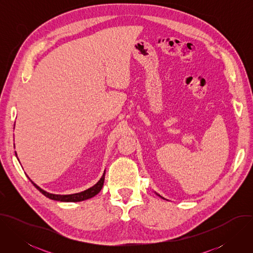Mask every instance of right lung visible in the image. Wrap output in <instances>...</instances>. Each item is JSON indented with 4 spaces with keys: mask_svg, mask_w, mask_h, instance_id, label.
<instances>
[{
    "mask_svg": "<svg viewBox=\"0 0 253 253\" xmlns=\"http://www.w3.org/2000/svg\"><path fill=\"white\" fill-rule=\"evenodd\" d=\"M104 180H105V172L103 173V176L101 177V179L99 180V181L94 185L92 186L91 188L85 190V191H82L80 193H75V194H70V195H58V194H52V193H49L43 189H41L38 185H36L32 180L31 182L33 183V185L37 188L42 194H44L46 197L50 198V199H53V200H57V201H63V202H79V201H83V200H86V199H89V198H92L94 197L95 195H97L102 187H103V184H104Z\"/></svg>",
    "mask_w": 253,
    "mask_h": 253,
    "instance_id": "right-lung-1",
    "label": "right lung"
}]
</instances>
